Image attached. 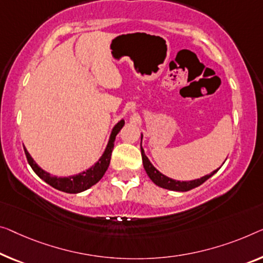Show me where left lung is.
Returning a JSON list of instances; mask_svg holds the SVG:
<instances>
[{"label": "left lung", "instance_id": "obj_1", "mask_svg": "<svg viewBox=\"0 0 263 263\" xmlns=\"http://www.w3.org/2000/svg\"><path fill=\"white\" fill-rule=\"evenodd\" d=\"M142 139H143V135H142ZM140 151H142V158H143V165L144 169L146 171V174L152 182H154L156 185H158L160 187H164V189L167 190H172V191H189L194 187H197L201 185V184L204 183L206 179H209L211 176L216 174V172L219 170V167L217 170H214L211 174L203 176V177L198 178V179H194V181H176V179H172L167 176L163 175L162 172H159L156 167L152 165L150 160L146 156H145L144 148L142 147V144H140Z\"/></svg>", "mask_w": 263, "mask_h": 263}]
</instances>
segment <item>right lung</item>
<instances>
[{
    "instance_id": "add662e5",
    "label": "right lung",
    "mask_w": 263,
    "mask_h": 263,
    "mask_svg": "<svg viewBox=\"0 0 263 263\" xmlns=\"http://www.w3.org/2000/svg\"><path fill=\"white\" fill-rule=\"evenodd\" d=\"M124 124H125L124 119H121L115 125V127L112 128V132L111 135H109V139L106 145V148H105L104 154L101 155L99 160H98L93 166L89 167V169H87L84 172H80V174L78 175L68 176V177H57V176H52L49 172L41 169V167L34 162V159L31 158L29 152L27 151V148L25 147V154L27 157V160H28L29 165L31 166V169L34 170L35 174H36L41 179H44L47 184H49L50 186L55 187V189L64 191V193H67V194L81 193V191L89 189V187L93 186L94 184H97L101 178H103V176L105 175V172H106L107 167L109 165L112 150H113V146H115L116 136L118 135L119 131L121 130V127L124 126Z\"/></svg>"
}]
</instances>
